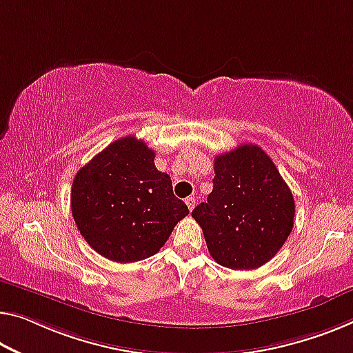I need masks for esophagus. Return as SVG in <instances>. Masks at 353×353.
I'll return each instance as SVG.
<instances>
[{
  "label": "esophagus",
  "mask_w": 353,
  "mask_h": 353,
  "mask_svg": "<svg viewBox=\"0 0 353 353\" xmlns=\"http://www.w3.org/2000/svg\"><path fill=\"white\" fill-rule=\"evenodd\" d=\"M184 202H186L189 211L194 210V207H195V197H188L186 200H184Z\"/></svg>",
  "instance_id": "1"
}]
</instances>
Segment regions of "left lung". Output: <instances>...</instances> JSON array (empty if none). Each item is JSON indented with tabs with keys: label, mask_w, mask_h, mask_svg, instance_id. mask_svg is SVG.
I'll use <instances>...</instances> for the list:
<instances>
[{
	"label": "left lung",
	"mask_w": 353,
	"mask_h": 353,
	"mask_svg": "<svg viewBox=\"0 0 353 353\" xmlns=\"http://www.w3.org/2000/svg\"><path fill=\"white\" fill-rule=\"evenodd\" d=\"M213 191L192 211L216 262L254 270L273 259L294 227L295 200L270 156L257 145L214 159Z\"/></svg>",
	"instance_id": "left-lung-1"
}]
</instances>
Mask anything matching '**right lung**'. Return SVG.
<instances>
[{"label": "right lung", "instance_id": "1", "mask_svg": "<svg viewBox=\"0 0 353 353\" xmlns=\"http://www.w3.org/2000/svg\"><path fill=\"white\" fill-rule=\"evenodd\" d=\"M154 151L132 135L118 139L74 178L70 208L97 254L120 263L154 256L189 210L172 180L154 165Z\"/></svg>", "mask_w": 353, "mask_h": 353}]
</instances>
